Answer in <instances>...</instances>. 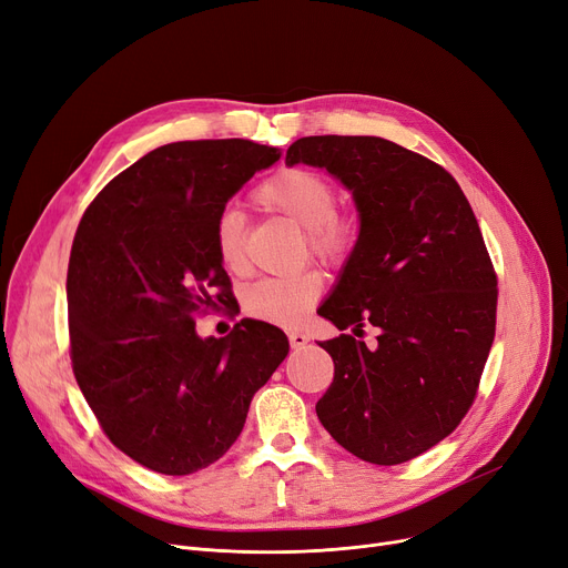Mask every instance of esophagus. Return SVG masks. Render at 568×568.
<instances>
[{
    "mask_svg": "<svg viewBox=\"0 0 568 568\" xmlns=\"http://www.w3.org/2000/svg\"><path fill=\"white\" fill-rule=\"evenodd\" d=\"M287 338H290L292 349H302V347L308 343V336H306V334H302V332H290V334H287Z\"/></svg>",
    "mask_w": 568,
    "mask_h": 568,
    "instance_id": "esophagus-1",
    "label": "esophagus"
}]
</instances>
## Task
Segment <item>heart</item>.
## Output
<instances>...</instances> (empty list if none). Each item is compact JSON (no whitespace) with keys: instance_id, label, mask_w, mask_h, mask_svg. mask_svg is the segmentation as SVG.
I'll return each instance as SVG.
<instances>
[{"instance_id":"obj_1","label":"heart","mask_w":568,"mask_h":568,"mask_svg":"<svg viewBox=\"0 0 568 568\" xmlns=\"http://www.w3.org/2000/svg\"><path fill=\"white\" fill-rule=\"evenodd\" d=\"M255 202L268 214H276L306 230L308 251L326 264H343L359 239L356 223L338 212L336 186L317 170L283 168L262 182ZM214 244L221 264L230 274H244V221L232 209L216 221ZM324 278L315 268L290 276L253 283L244 292V311L262 322L296 326L320 300Z\"/></svg>"}]
</instances>
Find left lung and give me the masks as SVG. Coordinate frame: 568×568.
I'll return each instance as SVG.
<instances>
[{
	"label": "left lung",
	"mask_w": 568,
	"mask_h": 568,
	"mask_svg": "<svg viewBox=\"0 0 568 568\" xmlns=\"http://www.w3.org/2000/svg\"><path fill=\"white\" fill-rule=\"evenodd\" d=\"M285 163L324 168L352 191L356 246L317 311L359 336L324 341L334 382L315 412L366 463L400 465L452 435L469 412L495 338L497 274L456 179L373 135H311Z\"/></svg>",
	"instance_id": "left-lung-1"
}]
</instances>
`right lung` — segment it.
<instances>
[{
    "mask_svg": "<svg viewBox=\"0 0 568 568\" xmlns=\"http://www.w3.org/2000/svg\"><path fill=\"white\" fill-rule=\"evenodd\" d=\"M278 159L239 138L170 142L119 172L80 219L67 274L73 375L108 439L146 469L216 463L287 356V336L266 322L242 320L225 338L195 332L232 294L216 221Z\"/></svg>",
    "mask_w": 568,
    "mask_h": 568,
    "instance_id": "obj_1",
    "label": "right lung"
}]
</instances>
